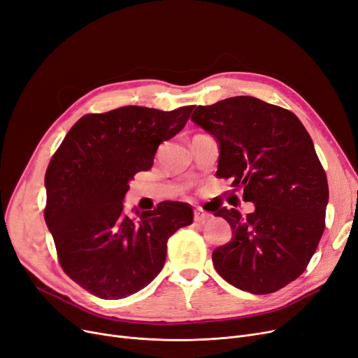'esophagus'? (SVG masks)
<instances>
[{
    "label": "esophagus",
    "mask_w": 358,
    "mask_h": 358,
    "mask_svg": "<svg viewBox=\"0 0 358 358\" xmlns=\"http://www.w3.org/2000/svg\"><path fill=\"white\" fill-rule=\"evenodd\" d=\"M209 216H210V215H209L208 212H205L203 209H200V208L194 209V221H196V222H200V221H206Z\"/></svg>",
    "instance_id": "1"
}]
</instances>
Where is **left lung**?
<instances>
[{
	"mask_svg": "<svg viewBox=\"0 0 358 358\" xmlns=\"http://www.w3.org/2000/svg\"><path fill=\"white\" fill-rule=\"evenodd\" d=\"M192 121L220 145L217 178L255 203L245 216L215 212L232 229L212 253L216 272L252 294L281 289L306 271L324 229L329 189L312 137L297 115L253 96L197 106Z\"/></svg>",
	"mask_w": 358,
	"mask_h": 358,
	"instance_id": "1",
	"label": "left lung"
}]
</instances>
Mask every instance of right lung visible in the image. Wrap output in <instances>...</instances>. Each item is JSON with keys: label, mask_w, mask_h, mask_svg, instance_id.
<instances>
[{"label": "right lung", "mask_w": 358, "mask_h": 358, "mask_svg": "<svg viewBox=\"0 0 358 358\" xmlns=\"http://www.w3.org/2000/svg\"><path fill=\"white\" fill-rule=\"evenodd\" d=\"M193 105L174 111L121 106L77 121L45 174V222L59 265L76 284L103 300L149 285L162 271L166 241L193 222V209L162 201L130 217L129 182L153 165L158 146L180 133Z\"/></svg>", "instance_id": "obj_1"}]
</instances>
